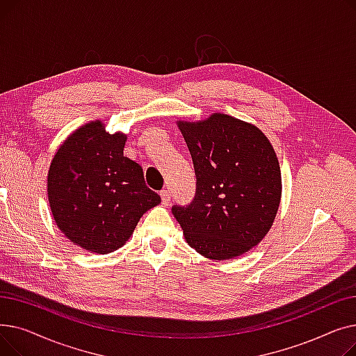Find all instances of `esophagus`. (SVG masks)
Here are the masks:
<instances>
[{
	"mask_svg": "<svg viewBox=\"0 0 356 356\" xmlns=\"http://www.w3.org/2000/svg\"><path fill=\"white\" fill-rule=\"evenodd\" d=\"M160 196H161V202H163V204H168V203H170V192H168V191H161L160 192Z\"/></svg>",
	"mask_w": 356,
	"mask_h": 356,
	"instance_id": "esophagus-1",
	"label": "esophagus"
}]
</instances>
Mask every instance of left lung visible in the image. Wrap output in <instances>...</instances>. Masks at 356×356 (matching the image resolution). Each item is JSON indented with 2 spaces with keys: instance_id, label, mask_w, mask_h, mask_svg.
I'll use <instances>...</instances> for the list:
<instances>
[{
  "instance_id": "left-lung-1",
  "label": "left lung",
  "mask_w": 356,
  "mask_h": 356,
  "mask_svg": "<svg viewBox=\"0 0 356 356\" xmlns=\"http://www.w3.org/2000/svg\"><path fill=\"white\" fill-rule=\"evenodd\" d=\"M196 175L193 200L172 212L188 244L212 259L247 252L266 236L282 197V173L261 131L225 114L179 122Z\"/></svg>"
}]
</instances>
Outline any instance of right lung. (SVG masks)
Returning a JSON list of instances; mask_svg holds the SVG:
<instances>
[{
  "instance_id": "add662e5",
  "label": "right lung",
  "mask_w": 356,
  "mask_h": 356,
  "mask_svg": "<svg viewBox=\"0 0 356 356\" xmlns=\"http://www.w3.org/2000/svg\"><path fill=\"white\" fill-rule=\"evenodd\" d=\"M125 140L90 122L74 131L50 164L53 218L72 242L92 252L122 247L140 218L161 202L145 184L141 165L124 156Z\"/></svg>"
}]
</instances>
